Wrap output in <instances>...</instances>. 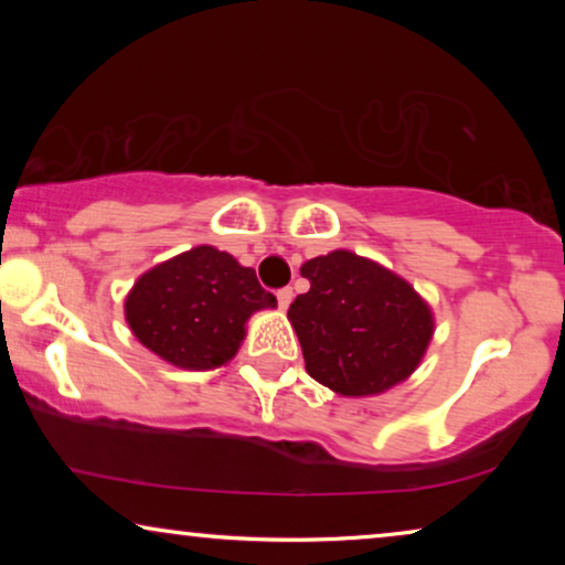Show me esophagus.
I'll return each instance as SVG.
<instances>
[{
  "instance_id": "1",
  "label": "esophagus",
  "mask_w": 565,
  "mask_h": 565,
  "mask_svg": "<svg viewBox=\"0 0 565 565\" xmlns=\"http://www.w3.org/2000/svg\"><path fill=\"white\" fill-rule=\"evenodd\" d=\"M290 300H292V288H282V290H277V303H280L282 311H285V308L290 306Z\"/></svg>"
}]
</instances>
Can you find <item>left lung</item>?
Returning a JSON list of instances; mask_svg holds the SVG:
<instances>
[{
    "label": "left lung",
    "mask_w": 565,
    "mask_h": 565,
    "mask_svg": "<svg viewBox=\"0 0 565 565\" xmlns=\"http://www.w3.org/2000/svg\"><path fill=\"white\" fill-rule=\"evenodd\" d=\"M300 275L311 290L292 300L288 319L313 381L375 396L419 367L435 316L404 277L347 249L308 259Z\"/></svg>",
    "instance_id": "left-lung-1"
}]
</instances>
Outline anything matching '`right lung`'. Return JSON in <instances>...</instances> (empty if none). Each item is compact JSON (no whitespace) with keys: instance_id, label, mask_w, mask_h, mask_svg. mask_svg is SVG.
<instances>
[{"instance_id":"1","label":"right lung","mask_w":565,"mask_h":565,"mask_svg":"<svg viewBox=\"0 0 565 565\" xmlns=\"http://www.w3.org/2000/svg\"><path fill=\"white\" fill-rule=\"evenodd\" d=\"M275 306L252 267L215 246H195L138 277L126 298V321L161 360L213 370L238 352L249 316Z\"/></svg>"}]
</instances>
